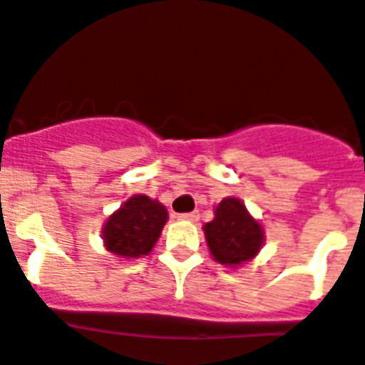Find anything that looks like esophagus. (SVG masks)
<instances>
[{"mask_svg": "<svg viewBox=\"0 0 365 365\" xmlns=\"http://www.w3.org/2000/svg\"><path fill=\"white\" fill-rule=\"evenodd\" d=\"M200 218V212L194 210V212H185V215H179V220H188V222H197Z\"/></svg>", "mask_w": 365, "mask_h": 365, "instance_id": "34e87169", "label": "esophagus"}]
</instances>
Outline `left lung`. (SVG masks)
Masks as SVG:
<instances>
[{"label": "left lung", "instance_id": "left-lung-1", "mask_svg": "<svg viewBox=\"0 0 365 365\" xmlns=\"http://www.w3.org/2000/svg\"><path fill=\"white\" fill-rule=\"evenodd\" d=\"M205 239L215 261L225 267H242L264 242V231L237 197H225L215 209V220L203 225Z\"/></svg>", "mask_w": 365, "mask_h": 365}]
</instances>
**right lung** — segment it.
Wrapping results in <instances>:
<instances>
[{
	"mask_svg": "<svg viewBox=\"0 0 365 365\" xmlns=\"http://www.w3.org/2000/svg\"><path fill=\"white\" fill-rule=\"evenodd\" d=\"M165 222L168 210L160 201L141 194L132 195L106 220L102 227L104 246L119 257H143L160 239Z\"/></svg>",
	"mask_w": 365,
	"mask_h": 365,
	"instance_id": "right-lung-1",
	"label": "right lung"
}]
</instances>
